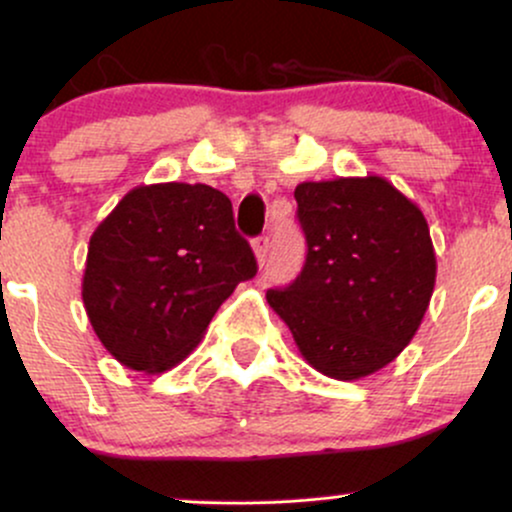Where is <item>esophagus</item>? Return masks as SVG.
Masks as SVG:
<instances>
[{
  "label": "esophagus",
  "mask_w": 512,
  "mask_h": 512,
  "mask_svg": "<svg viewBox=\"0 0 512 512\" xmlns=\"http://www.w3.org/2000/svg\"><path fill=\"white\" fill-rule=\"evenodd\" d=\"M269 248H272V243H269V236H260V238H255V243H252V250H255L257 264H260V267H264V262H267V257H269Z\"/></svg>",
  "instance_id": "obj_1"
}]
</instances>
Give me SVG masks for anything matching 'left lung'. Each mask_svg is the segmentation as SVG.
<instances>
[{
    "label": "left lung",
    "instance_id": "1",
    "mask_svg": "<svg viewBox=\"0 0 512 512\" xmlns=\"http://www.w3.org/2000/svg\"><path fill=\"white\" fill-rule=\"evenodd\" d=\"M293 197L308 255L296 281L267 291V303L315 370L366 378L402 354L431 303L428 223L378 175L301 182Z\"/></svg>",
    "mask_w": 512,
    "mask_h": 512
}]
</instances>
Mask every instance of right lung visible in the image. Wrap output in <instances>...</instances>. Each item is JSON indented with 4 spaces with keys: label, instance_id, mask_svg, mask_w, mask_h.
<instances>
[{
    "label": "right lung",
    "instance_id": "1",
    "mask_svg": "<svg viewBox=\"0 0 512 512\" xmlns=\"http://www.w3.org/2000/svg\"><path fill=\"white\" fill-rule=\"evenodd\" d=\"M255 274L231 199L199 182H161L127 192L93 231L81 296L93 332L122 366L163 373Z\"/></svg>",
    "mask_w": 512,
    "mask_h": 512
}]
</instances>
